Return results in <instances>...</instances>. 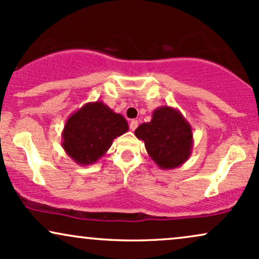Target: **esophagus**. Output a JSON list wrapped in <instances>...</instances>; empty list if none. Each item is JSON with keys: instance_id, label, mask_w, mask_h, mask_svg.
<instances>
[{"instance_id": "esophagus-1", "label": "esophagus", "mask_w": 259, "mask_h": 259, "mask_svg": "<svg viewBox=\"0 0 259 259\" xmlns=\"http://www.w3.org/2000/svg\"><path fill=\"white\" fill-rule=\"evenodd\" d=\"M129 125H130V129H132L133 132H134V130H135L136 127H138V125H139V121L136 120V119H133L132 121H130Z\"/></svg>"}]
</instances>
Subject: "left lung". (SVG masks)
<instances>
[{
    "label": "left lung",
    "instance_id": "obj_1",
    "mask_svg": "<svg viewBox=\"0 0 259 259\" xmlns=\"http://www.w3.org/2000/svg\"><path fill=\"white\" fill-rule=\"evenodd\" d=\"M135 136L145 142L151 159L161 170L176 169L192 154V126L177 108L160 106L152 113L149 123L135 130Z\"/></svg>",
    "mask_w": 259,
    "mask_h": 259
}]
</instances>
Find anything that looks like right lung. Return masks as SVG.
<instances>
[{
  "mask_svg": "<svg viewBox=\"0 0 259 259\" xmlns=\"http://www.w3.org/2000/svg\"><path fill=\"white\" fill-rule=\"evenodd\" d=\"M129 125L121 114L102 101L88 102L71 114L62 130L61 146L74 163L92 165L110 149Z\"/></svg>",
  "mask_w": 259,
  "mask_h": 259,
  "instance_id": "obj_1",
  "label": "right lung"
}]
</instances>
